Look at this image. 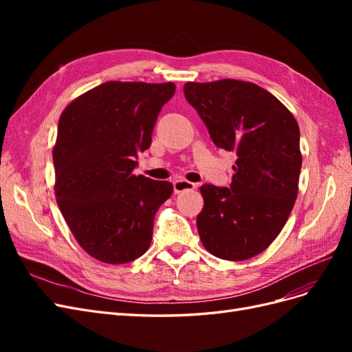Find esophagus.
<instances>
[{"label":"esophagus","mask_w":352,"mask_h":352,"mask_svg":"<svg viewBox=\"0 0 352 352\" xmlns=\"http://www.w3.org/2000/svg\"><path fill=\"white\" fill-rule=\"evenodd\" d=\"M195 184L189 182V180H185V179H177L173 182V190L175 194H180V192H185V190H192L195 189Z\"/></svg>","instance_id":"obj_1"}]
</instances>
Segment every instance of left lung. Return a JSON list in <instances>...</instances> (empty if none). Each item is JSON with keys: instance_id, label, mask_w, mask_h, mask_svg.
<instances>
[{"instance_id": "obj_1", "label": "left lung", "mask_w": 352, "mask_h": 352, "mask_svg": "<svg viewBox=\"0 0 352 352\" xmlns=\"http://www.w3.org/2000/svg\"><path fill=\"white\" fill-rule=\"evenodd\" d=\"M184 92L216 146L236 154L230 188H199V239L221 260L252 258L279 235L294 208L300 127L274 95L252 82H188Z\"/></svg>"}]
</instances>
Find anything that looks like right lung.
<instances>
[{
	"label": "right lung",
	"instance_id": "right-lung-1",
	"mask_svg": "<svg viewBox=\"0 0 352 352\" xmlns=\"http://www.w3.org/2000/svg\"><path fill=\"white\" fill-rule=\"evenodd\" d=\"M175 83L105 82L74 98L52 150L56 199L91 257L124 264L150 248L155 212L173 192L166 180L133 175Z\"/></svg>",
	"mask_w": 352,
	"mask_h": 352
}]
</instances>
